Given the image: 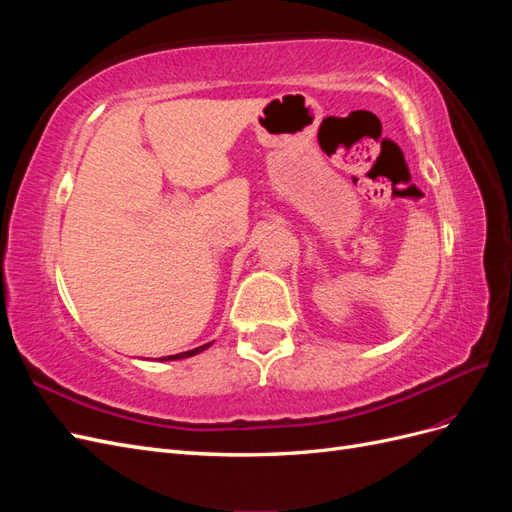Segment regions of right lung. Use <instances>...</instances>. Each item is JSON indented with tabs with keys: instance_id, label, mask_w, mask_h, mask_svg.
<instances>
[{
	"instance_id": "right-lung-1",
	"label": "right lung",
	"mask_w": 512,
	"mask_h": 512,
	"mask_svg": "<svg viewBox=\"0 0 512 512\" xmlns=\"http://www.w3.org/2000/svg\"><path fill=\"white\" fill-rule=\"evenodd\" d=\"M211 344H205V346H198V348H194V350H188V352H179V354H170V356H162L160 361H179V359H188V356H194V354H198V352H203V350H207Z\"/></svg>"
}]
</instances>
